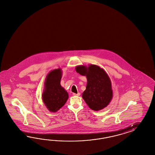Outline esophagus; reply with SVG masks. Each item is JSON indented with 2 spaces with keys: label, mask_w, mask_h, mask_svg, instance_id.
<instances>
[{
  "label": "esophagus",
  "mask_w": 155,
  "mask_h": 155,
  "mask_svg": "<svg viewBox=\"0 0 155 155\" xmlns=\"http://www.w3.org/2000/svg\"><path fill=\"white\" fill-rule=\"evenodd\" d=\"M80 93H78L77 94H75V93H73V95H74V96H80Z\"/></svg>",
  "instance_id": "obj_1"
}]
</instances>
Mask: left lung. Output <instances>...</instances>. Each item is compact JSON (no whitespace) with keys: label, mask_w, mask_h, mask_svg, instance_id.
I'll use <instances>...</instances> for the list:
<instances>
[{"label":"left lung","mask_w":155,"mask_h":155,"mask_svg":"<svg viewBox=\"0 0 155 155\" xmlns=\"http://www.w3.org/2000/svg\"><path fill=\"white\" fill-rule=\"evenodd\" d=\"M75 71L81 75H86L87 84L82 98L90 108L98 111L106 107L113 97L111 82L103 69L90 65L88 68L78 66Z\"/></svg>","instance_id":"left-lung-1"}]
</instances>
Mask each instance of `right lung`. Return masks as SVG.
<instances>
[{
  "label": "right lung",
  "instance_id": "right-lung-1",
  "mask_svg": "<svg viewBox=\"0 0 155 155\" xmlns=\"http://www.w3.org/2000/svg\"><path fill=\"white\" fill-rule=\"evenodd\" d=\"M61 73V69L53 70L48 74L45 80L42 100L51 112H56L68 99V93L60 84Z\"/></svg>",
  "mask_w": 155,
  "mask_h": 155
}]
</instances>
